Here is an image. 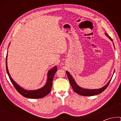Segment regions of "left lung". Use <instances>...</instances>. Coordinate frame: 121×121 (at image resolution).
<instances>
[{
	"mask_svg": "<svg viewBox=\"0 0 121 121\" xmlns=\"http://www.w3.org/2000/svg\"><path fill=\"white\" fill-rule=\"evenodd\" d=\"M106 35L110 39V40H112V38L110 37L107 34H106ZM66 73H67V76H68L69 82H70V85L71 86H72L73 91H74L76 93L79 94V95H83V96L95 95H99V94L102 93V92H103L104 90H105L106 88L108 87V86L109 85L110 82L112 79V78H111V79H110L109 81L108 82L107 84H106L105 86H104V87L101 88V89H95V90L86 89H83V88H82L80 86H79L76 83L74 79L72 77L71 75L70 74V73H69L68 71H66Z\"/></svg>",
	"mask_w": 121,
	"mask_h": 121,
	"instance_id": "obj_1",
	"label": "left lung"
}]
</instances>
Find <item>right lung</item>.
<instances>
[{
    "instance_id": "add662e5",
    "label": "right lung",
    "mask_w": 121,
    "mask_h": 121,
    "mask_svg": "<svg viewBox=\"0 0 121 121\" xmlns=\"http://www.w3.org/2000/svg\"><path fill=\"white\" fill-rule=\"evenodd\" d=\"M7 54L6 56V71L7 74L9 75V78L11 80V82L13 84L14 87L17 90L18 92L22 96L28 98H31V99H39V98H42L45 97L51 91V88L52 86V82L53 79V77L54 76L55 73L56 71L58 70L57 67L54 66L52 69L48 71V79H47L46 83L43 87L36 90H26L23 88L20 87V86L17 84L14 81L13 79L10 75L9 72V69H8L7 67Z\"/></svg>"
}]
</instances>
